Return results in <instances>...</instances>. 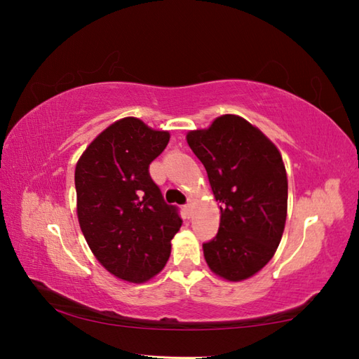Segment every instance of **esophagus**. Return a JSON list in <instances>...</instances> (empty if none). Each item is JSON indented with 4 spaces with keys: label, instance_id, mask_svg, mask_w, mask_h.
Here are the masks:
<instances>
[{
    "label": "esophagus",
    "instance_id": "obj_1",
    "mask_svg": "<svg viewBox=\"0 0 359 359\" xmlns=\"http://www.w3.org/2000/svg\"><path fill=\"white\" fill-rule=\"evenodd\" d=\"M184 210H185V212H187L188 216L191 215V211H193V203H191V202H188V203L185 205V207H184Z\"/></svg>",
    "mask_w": 359,
    "mask_h": 359
}]
</instances>
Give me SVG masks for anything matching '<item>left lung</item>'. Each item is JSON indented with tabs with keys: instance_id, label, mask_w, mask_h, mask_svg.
I'll list each match as a JSON object with an SVG mask.
<instances>
[{
	"instance_id": "8db88e82",
	"label": "left lung",
	"mask_w": 359,
	"mask_h": 359,
	"mask_svg": "<svg viewBox=\"0 0 359 359\" xmlns=\"http://www.w3.org/2000/svg\"><path fill=\"white\" fill-rule=\"evenodd\" d=\"M219 202L217 236L203 256L219 278L241 282L270 262L287 219L288 180L279 149L261 129L234 114L187 134Z\"/></svg>"
}]
</instances>
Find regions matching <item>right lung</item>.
<instances>
[{"label": "right lung", "instance_id": "1", "mask_svg": "<svg viewBox=\"0 0 359 359\" xmlns=\"http://www.w3.org/2000/svg\"><path fill=\"white\" fill-rule=\"evenodd\" d=\"M170 133L125 117L98 134L75 166L77 217L95 259L114 276L142 284L163 270L180 230L177 210L149 177Z\"/></svg>", "mask_w": 359, "mask_h": 359}]
</instances>
